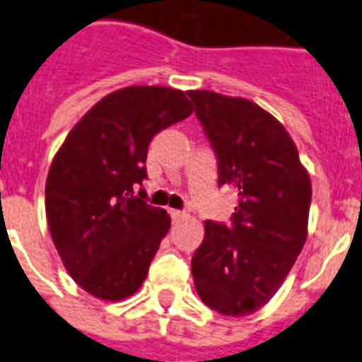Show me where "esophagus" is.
<instances>
[{"mask_svg": "<svg viewBox=\"0 0 362 362\" xmlns=\"http://www.w3.org/2000/svg\"><path fill=\"white\" fill-rule=\"evenodd\" d=\"M170 217H172V221H179L181 217H185V213L183 211H179V209H170Z\"/></svg>", "mask_w": 362, "mask_h": 362, "instance_id": "34e87169", "label": "esophagus"}]
</instances>
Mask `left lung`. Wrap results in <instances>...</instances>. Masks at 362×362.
<instances>
[{"label":"left lung","instance_id":"obj_1","mask_svg":"<svg viewBox=\"0 0 362 362\" xmlns=\"http://www.w3.org/2000/svg\"><path fill=\"white\" fill-rule=\"evenodd\" d=\"M189 98L217 158V183L238 192L228 225L206 221L192 279L206 306L242 317L276 295L300 255L312 183L287 130L257 103L211 90Z\"/></svg>","mask_w":362,"mask_h":362}]
</instances>
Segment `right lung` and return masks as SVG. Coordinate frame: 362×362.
<instances>
[{"label":"right lung","mask_w":362,"mask_h":362,"mask_svg":"<svg viewBox=\"0 0 362 362\" xmlns=\"http://www.w3.org/2000/svg\"><path fill=\"white\" fill-rule=\"evenodd\" d=\"M192 113L181 90L128 86L100 100L56 153L45 187L50 236L69 276L102 300L136 293L170 230L147 204L153 137Z\"/></svg>","instance_id":"obj_1"}]
</instances>
